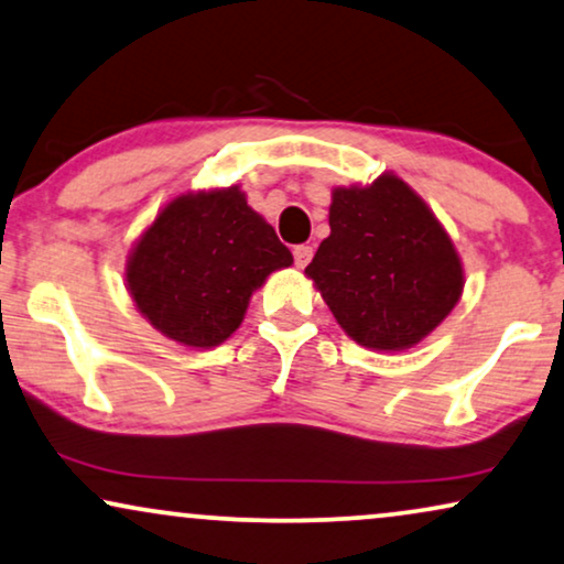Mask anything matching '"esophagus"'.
Returning a JSON list of instances; mask_svg holds the SVG:
<instances>
[{
  "mask_svg": "<svg viewBox=\"0 0 564 564\" xmlns=\"http://www.w3.org/2000/svg\"><path fill=\"white\" fill-rule=\"evenodd\" d=\"M312 254H314V250L310 245H299V247H294V262H296V268H306V262L312 260Z\"/></svg>",
  "mask_w": 564,
  "mask_h": 564,
  "instance_id": "obj_1",
  "label": "esophagus"
}]
</instances>
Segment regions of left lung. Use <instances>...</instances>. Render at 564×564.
I'll return each mask as SVG.
<instances>
[{"mask_svg":"<svg viewBox=\"0 0 564 564\" xmlns=\"http://www.w3.org/2000/svg\"><path fill=\"white\" fill-rule=\"evenodd\" d=\"M304 273L348 337L389 352L431 335L464 289L452 237L392 172L366 187H335L329 237Z\"/></svg>","mask_w":564,"mask_h":564,"instance_id":"obj_1","label":"left lung"}]
</instances>
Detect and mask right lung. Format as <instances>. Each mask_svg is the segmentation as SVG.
Segmentation results:
<instances>
[{
  "instance_id": "right-lung-1",
  "label": "right lung",
  "mask_w": 564,
  "mask_h": 564,
  "mask_svg": "<svg viewBox=\"0 0 564 564\" xmlns=\"http://www.w3.org/2000/svg\"><path fill=\"white\" fill-rule=\"evenodd\" d=\"M289 247L239 187L177 195L126 262L139 312L191 348L221 345L242 325L254 289L289 268Z\"/></svg>"
}]
</instances>
